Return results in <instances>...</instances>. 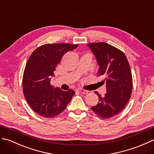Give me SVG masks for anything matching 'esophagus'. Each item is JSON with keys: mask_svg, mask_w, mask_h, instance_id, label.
Instances as JSON below:
<instances>
[{"mask_svg": "<svg viewBox=\"0 0 154 154\" xmlns=\"http://www.w3.org/2000/svg\"><path fill=\"white\" fill-rule=\"evenodd\" d=\"M76 91H77V92H78L81 93V94H88V92L87 90H84V89H81V88L78 89Z\"/></svg>", "mask_w": 154, "mask_h": 154, "instance_id": "obj_1", "label": "esophagus"}]
</instances>
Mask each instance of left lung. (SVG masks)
Segmentation results:
<instances>
[{
	"label": "left lung",
	"instance_id": "1",
	"mask_svg": "<svg viewBox=\"0 0 154 154\" xmlns=\"http://www.w3.org/2000/svg\"><path fill=\"white\" fill-rule=\"evenodd\" d=\"M100 66L98 76L103 78L106 84L103 97L98 96V104L91 109L103 119H108L118 114L125 108L131 98L133 80L129 62L120 50L106 42L88 44Z\"/></svg>",
	"mask_w": 154,
	"mask_h": 154
}]
</instances>
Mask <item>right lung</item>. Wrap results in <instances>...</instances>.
Here are the masks:
<instances>
[{
  "mask_svg": "<svg viewBox=\"0 0 154 154\" xmlns=\"http://www.w3.org/2000/svg\"><path fill=\"white\" fill-rule=\"evenodd\" d=\"M78 45L46 44L34 51L26 62L23 77L24 96L32 110L44 118H52L63 112L75 92L54 88L51 77L66 52Z\"/></svg>",
  "mask_w": 154,
  "mask_h": 154,
  "instance_id": "right-lung-1",
  "label": "right lung"
}]
</instances>
